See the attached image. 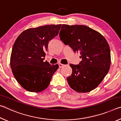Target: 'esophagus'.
I'll list each match as a JSON object with an SVG mask.
<instances>
[{
  "label": "esophagus",
  "instance_id": "obj_1",
  "mask_svg": "<svg viewBox=\"0 0 121 121\" xmlns=\"http://www.w3.org/2000/svg\"><path fill=\"white\" fill-rule=\"evenodd\" d=\"M58 65H59V68H61V67H62L63 65H63V64H62V63H59Z\"/></svg>",
  "mask_w": 121,
  "mask_h": 121
}]
</instances>
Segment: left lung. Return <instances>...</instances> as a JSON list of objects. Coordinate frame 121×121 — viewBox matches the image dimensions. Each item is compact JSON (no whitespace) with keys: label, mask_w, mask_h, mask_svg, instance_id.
Here are the masks:
<instances>
[{"label":"left lung","mask_w":121,"mask_h":121,"mask_svg":"<svg viewBox=\"0 0 121 121\" xmlns=\"http://www.w3.org/2000/svg\"><path fill=\"white\" fill-rule=\"evenodd\" d=\"M61 41L75 53H80L78 65L70 64L71 76L67 78L71 89L88 92L95 89L109 70L110 51L107 40L99 32L83 25L62 24Z\"/></svg>","instance_id":"left-lung-1"}]
</instances>
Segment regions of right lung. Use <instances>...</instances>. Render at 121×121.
Segmentation results:
<instances>
[{
  "instance_id": "add662e5",
  "label": "right lung",
  "mask_w": 121,
  "mask_h": 121,
  "mask_svg": "<svg viewBox=\"0 0 121 121\" xmlns=\"http://www.w3.org/2000/svg\"><path fill=\"white\" fill-rule=\"evenodd\" d=\"M61 24L46 25L26 30L12 48L11 67L16 81L32 92L43 91L50 84L58 65L44 62L50 41L58 35Z\"/></svg>"
}]
</instances>
